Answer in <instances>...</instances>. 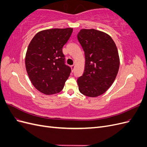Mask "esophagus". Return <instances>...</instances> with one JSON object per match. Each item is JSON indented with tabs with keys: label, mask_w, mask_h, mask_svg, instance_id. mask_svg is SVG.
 Returning <instances> with one entry per match:
<instances>
[{
	"label": "esophagus",
	"mask_w": 147,
	"mask_h": 147,
	"mask_svg": "<svg viewBox=\"0 0 147 147\" xmlns=\"http://www.w3.org/2000/svg\"><path fill=\"white\" fill-rule=\"evenodd\" d=\"M75 65H71V69H72V71H74V69H75Z\"/></svg>",
	"instance_id": "1"
}]
</instances>
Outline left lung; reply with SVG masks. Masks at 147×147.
Instances as JSON below:
<instances>
[{"instance_id":"1","label":"left lung","mask_w":147,"mask_h":147,"mask_svg":"<svg viewBox=\"0 0 147 147\" xmlns=\"http://www.w3.org/2000/svg\"><path fill=\"white\" fill-rule=\"evenodd\" d=\"M77 38L85 57L84 72L77 80L79 91L97 97L108 90L117 75L119 57L116 44L109 34L94 29H81Z\"/></svg>"}]
</instances>
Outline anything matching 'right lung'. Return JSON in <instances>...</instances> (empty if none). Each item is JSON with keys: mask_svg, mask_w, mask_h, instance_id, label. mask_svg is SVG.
I'll return each mask as SVG.
<instances>
[{"mask_svg": "<svg viewBox=\"0 0 147 147\" xmlns=\"http://www.w3.org/2000/svg\"><path fill=\"white\" fill-rule=\"evenodd\" d=\"M73 28L40 31L30 41L26 51L25 65L31 83L47 95L59 92L69 78L71 69L65 64L63 47Z\"/></svg>", "mask_w": 147, "mask_h": 147, "instance_id": "right-lung-1", "label": "right lung"}]
</instances>
